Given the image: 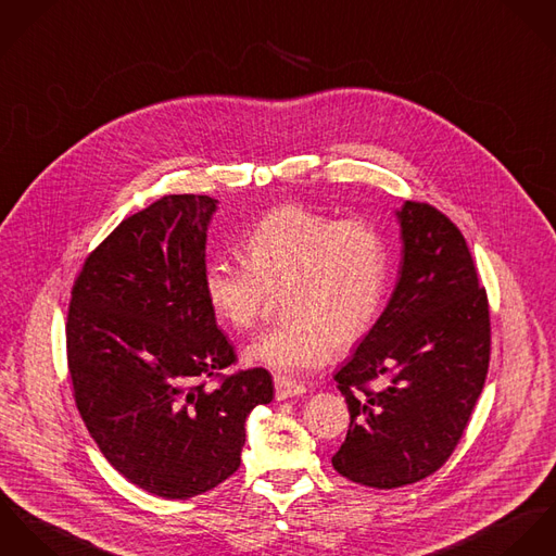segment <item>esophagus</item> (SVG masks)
Segmentation results:
<instances>
[{"label":"esophagus","mask_w":556,"mask_h":556,"mask_svg":"<svg viewBox=\"0 0 556 556\" xmlns=\"http://www.w3.org/2000/svg\"><path fill=\"white\" fill-rule=\"evenodd\" d=\"M305 392H307L305 386H301V383H296L292 379H286V377H275V396H277V401L301 396Z\"/></svg>","instance_id":"obj_1"}]
</instances>
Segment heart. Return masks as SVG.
Masks as SVG:
<instances>
[{"instance_id":"obj_1","label":"heart","mask_w":556,"mask_h":556,"mask_svg":"<svg viewBox=\"0 0 556 556\" xmlns=\"http://www.w3.org/2000/svg\"><path fill=\"white\" fill-rule=\"evenodd\" d=\"M245 264L213 257L202 273L215 317L232 330L255 326L268 294L281 296V324L264 330L245 361L299 377L324 367L337 345L363 341L390 286V248L365 217L334 219L303 204L264 215L243 241Z\"/></svg>"}]
</instances>
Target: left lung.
<instances>
[{
	"mask_svg": "<svg viewBox=\"0 0 556 556\" xmlns=\"http://www.w3.org/2000/svg\"><path fill=\"white\" fill-rule=\"evenodd\" d=\"M396 222L403 260L394 292L334 375L352 420L332 467L383 491L420 482L450 458L491 361L489 301L460 230L412 200ZM377 378L375 393L366 383Z\"/></svg>",
	"mask_w": 556,
	"mask_h": 556,
	"instance_id": "8db88e82",
	"label": "left lung"
}]
</instances>
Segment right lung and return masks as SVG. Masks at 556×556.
Returning a JSON list of instances; mask_svg holds the SVG:
<instances>
[{"label": "right lung", "mask_w": 556, "mask_h": 556, "mask_svg": "<svg viewBox=\"0 0 556 556\" xmlns=\"http://www.w3.org/2000/svg\"><path fill=\"white\" fill-rule=\"evenodd\" d=\"M215 211V198L173 193L124 219L85 260L67 311L87 431L125 480L164 498L228 480L251 409L273 401L266 369L222 377L237 356L202 288Z\"/></svg>", "instance_id": "1"}]
</instances>
